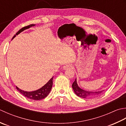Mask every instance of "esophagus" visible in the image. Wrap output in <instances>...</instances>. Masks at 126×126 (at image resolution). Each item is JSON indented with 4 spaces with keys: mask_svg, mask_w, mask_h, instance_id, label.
<instances>
[{
    "mask_svg": "<svg viewBox=\"0 0 126 126\" xmlns=\"http://www.w3.org/2000/svg\"><path fill=\"white\" fill-rule=\"evenodd\" d=\"M72 67V66H70V65H66V66H64L63 67V70H68V69H70Z\"/></svg>",
    "mask_w": 126,
    "mask_h": 126,
    "instance_id": "34e87169",
    "label": "esophagus"
}]
</instances>
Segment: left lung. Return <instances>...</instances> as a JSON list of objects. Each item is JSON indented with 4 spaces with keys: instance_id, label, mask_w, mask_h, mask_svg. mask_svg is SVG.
Instances as JSON below:
<instances>
[{
    "instance_id": "left-lung-1",
    "label": "left lung",
    "mask_w": 126,
    "mask_h": 126,
    "mask_svg": "<svg viewBox=\"0 0 126 126\" xmlns=\"http://www.w3.org/2000/svg\"><path fill=\"white\" fill-rule=\"evenodd\" d=\"M72 88L74 90V93L76 94L77 96L83 98H92V97H96L98 96L102 92V90L100 91H88L84 90L79 88L77 82V79H76L72 84Z\"/></svg>"
}]
</instances>
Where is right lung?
Returning a JSON list of instances; mask_svg holds the SVG:
<instances>
[{
    "label": "right lung",
    "mask_w": 126,
    "mask_h": 126,
    "mask_svg": "<svg viewBox=\"0 0 126 126\" xmlns=\"http://www.w3.org/2000/svg\"><path fill=\"white\" fill-rule=\"evenodd\" d=\"M35 25V24H31L28 25L27 27L22 28V29H20L18 32L16 33V35L13 37L12 40L14 39V38L16 36V35H18L21 32H23L24 30L27 29H29V28L32 27H34ZM53 77L44 86H43L41 88L34 91H25L20 89L19 88H18L17 86H16V88L17 89V90L18 91L20 94L24 96L25 97H27L28 98L33 100H36V101H37V100H41L45 98V97H47L48 95V94H49L53 85Z\"/></svg>",
    "instance_id": "right-lung-1"
}]
</instances>
